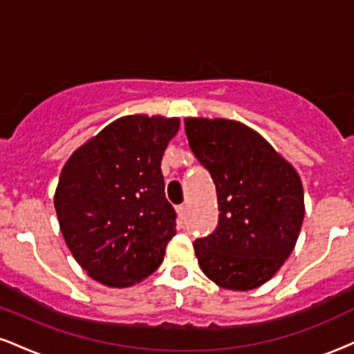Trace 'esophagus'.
Masks as SVG:
<instances>
[{
	"mask_svg": "<svg viewBox=\"0 0 354 354\" xmlns=\"http://www.w3.org/2000/svg\"><path fill=\"white\" fill-rule=\"evenodd\" d=\"M176 211H178V214H180V218L183 219V218L186 216V205H180L176 208Z\"/></svg>",
	"mask_w": 354,
	"mask_h": 354,
	"instance_id": "obj_1",
	"label": "esophagus"
}]
</instances>
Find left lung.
<instances>
[{
  "label": "left lung",
  "mask_w": 354,
  "mask_h": 354,
  "mask_svg": "<svg viewBox=\"0 0 354 354\" xmlns=\"http://www.w3.org/2000/svg\"><path fill=\"white\" fill-rule=\"evenodd\" d=\"M186 136L216 186L219 219L193 243L198 265L225 290L270 281L293 253L304 218L299 174L254 129L225 118H186Z\"/></svg>",
  "instance_id": "8db88e82"
}]
</instances>
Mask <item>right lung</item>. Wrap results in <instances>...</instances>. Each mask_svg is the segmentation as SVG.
I'll return each mask as SVG.
<instances>
[{
  "instance_id": "right-lung-1",
  "label": "right lung",
  "mask_w": 354,
  "mask_h": 354,
  "mask_svg": "<svg viewBox=\"0 0 354 354\" xmlns=\"http://www.w3.org/2000/svg\"><path fill=\"white\" fill-rule=\"evenodd\" d=\"M178 118H118L71 154L55 193L64 241L76 263L109 288L143 281L176 234L161 160Z\"/></svg>"
}]
</instances>
